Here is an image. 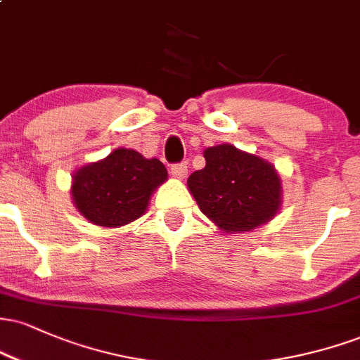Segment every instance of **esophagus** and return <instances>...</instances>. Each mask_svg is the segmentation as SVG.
Listing matches in <instances>:
<instances>
[{"label":"esophagus","mask_w":360,"mask_h":360,"mask_svg":"<svg viewBox=\"0 0 360 360\" xmlns=\"http://www.w3.org/2000/svg\"><path fill=\"white\" fill-rule=\"evenodd\" d=\"M171 172L176 179H186V174H188V166H186V164H174V166L171 167Z\"/></svg>","instance_id":"34e87169"}]
</instances>
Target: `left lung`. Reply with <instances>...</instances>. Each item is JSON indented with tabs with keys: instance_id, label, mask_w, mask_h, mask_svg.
Here are the masks:
<instances>
[{
	"instance_id": "obj_1",
	"label": "left lung",
	"mask_w": 360,
	"mask_h": 360,
	"mask_svg": "<svg viewBox=\"0 0 360 360\" xmlns=\"http://www.w3.org/2000/svg\"><path fill=\"white\" fill-rule=\"evenodd\" d=\"M206 166L193 172L188 189L203 214L223 233L266 225L283 206V181L269 160L232 143L205 148Z\"/></svg>"
}]
</instances>
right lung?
Segmentation results:
<instances>
[{
	"mask_svg": "<svg viewBox=\"0 0 360 360\" xmlns=\"http://www.w3.org/2000/svg\"><path fill=\"white\" fill-rule=\"evenodd\" d=\"M166 181L167 169L159 159L120 147L74 172L72 203L93 225L118 229L142 217L152 194Z\"/></svg>",
	"mask_w": 360,
	"mask_h": 360,
	"instance_id": "1",
	"label": "right lung"
}]
</instances>
